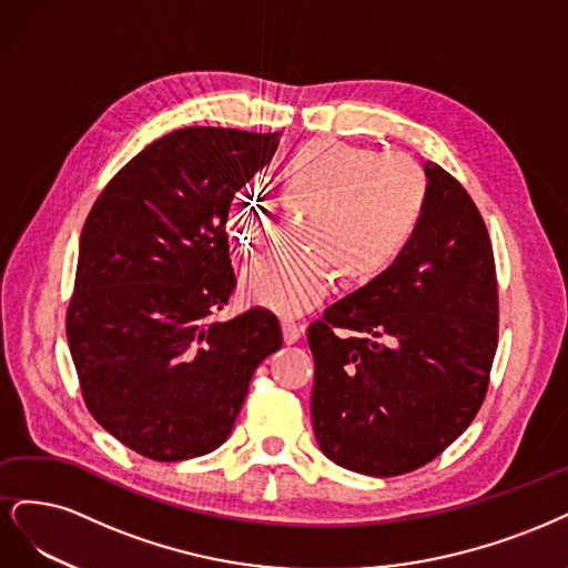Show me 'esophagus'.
Here are the masks:
<instances>
[{
	"instance_id": "esophagus-1",
	"label": "esophagus",
	"mask_w": 568,
	"mask_h": 568,
	"mask_svg": "<svg viewBox=\"0 0 568 568\" xmlns=\"http://www.w3.org/2000/svg\"><path fill=\"white\" fill-rule=\"evenodd\" d=\"M304 335V325L295 321H283V337L287 344H295Z\"/></svg>"
}]
</instances>
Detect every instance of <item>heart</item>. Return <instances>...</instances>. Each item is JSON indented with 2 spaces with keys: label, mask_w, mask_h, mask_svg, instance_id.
<instances>
[{
  "label": "heart",
  "mask_w": 568,
  "mask_h": 568,
  "mask_svg": "<svg viewBox=\"0 0 568 568\" xmlns=\"http://www.w3.org/2000/svg\"><path fill=\"white\" fill-rule=\"evenodd\" d=\"M278 200L287 210H306L297 231L304 247L252 264L243 295L273 314L297 316L327 297L335 271L363 283L396 262L425 212L427 176L408 155L321 139L290 155ZM273 219L276 205L254 181L229 200L226 226L245 254L268 243Z\"/></svg>",
  "instance_id": "1"
}]
</instances>
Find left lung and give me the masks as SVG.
<instances>
[{
	"label": "left lung",
	"instance_id": "1",
	"mask_svg": "<svg viewBox=\"0 0 568 568\" xmlns=\"http://www.w3.org/2000/svg\"><path fill=\"white\" fill-rule=\"evenodd\" d=\"M425 172V212L404 252L306 333L316 442L335 465L368 477H398L442 455L477 417L498 349L484 216L444 168L427 162Z\"/></svg>",
	"mask_w": 568,
	"mask_h": 568
}]
</instances>
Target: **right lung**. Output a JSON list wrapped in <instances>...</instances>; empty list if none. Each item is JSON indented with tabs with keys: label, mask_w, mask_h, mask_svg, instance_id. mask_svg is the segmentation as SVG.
<instances>
[{
	"label": "right lung",
	"mask_w": 568,
	"mask_h": 568,
	"mask_svg": "<svg viewBox=\"0 0 568 568\" xmlns=\"http://www.w3.org/2000/svg\"><path fill=\"white\" fill-rule=\"evenodd\" d=\"M278 139L184 126L126 162L89 210L65 311L70 356L89 413L149 460L222 446L257 365L281 349L268 308L212 321L237 283L229 200Z\"/></svg>",
	"instance_id": "right-lung-1"
}]
</instances>
